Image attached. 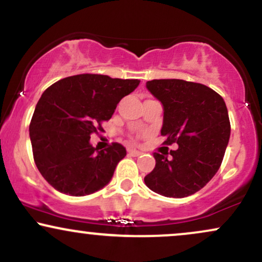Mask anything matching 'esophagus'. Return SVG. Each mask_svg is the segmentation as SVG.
I'll use <instances>...</instances> for the list:
<instances>
[{
	"label": "esophagus",
	"mask_w": 262,
	"mask_h": 262,
	"mask_svg": "<svg viewBox=\"0 0 262 262\" xmlns=\"http://www.w3.org/2000/svg\"><path fill=\"white\" fill-rule=\"evenodd\" d=\"M128 154L132 156H139L143 154V152L139 151V150H135V149H128Z\"/></svg>",
	"instance_id": "esophagus-1"
}]
</instances>
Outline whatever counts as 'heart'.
Returning <instances> with one entry per match:
<instances>
[{
    "instance_id": "heart-1",
    "label": "heart",
    "mask_w": 262,
    "mask_h": 262,
    "mask_svg": "<svg viewBox=\"0 0 262 262\" xmlns=\"http://www.w3.org/2000/svg\"><path fill=\"white\" fill-rule=\"evenodd\" d=\"M133 139H134V140H137V138H133Z\"/></svg>"
}]
</instances>
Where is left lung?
Returning <instances> with one entry per match:
<instances>
[{
  "instance_id": "1",
  "label": "left lung",
  "mask_w": 262,
  "mask_h": 262,
  "mask_svg": "<svg viewBox=\"0 0 262 262\" xmlns=\"http://www.w3.org/2000/svg\"><path fill=\"white\" fill-rule=\"evenodd\" d=\"M146 87L164 106V144L176 143L170 155L154 152L155 167L144 177L151 191L165 197L196 193L217 173L230 137L225 102L214 90L191 81L151 80Z\"/></svg>"
}]
</instances>
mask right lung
<instances>
[{
  "mask_svg": "<svg viewBox=\"0 0 262 262\" xmlns=\"http://www.w3.org/2000/svg\"><path fill=\"white\" fill-rule=\"evenodd\" d=\"M139 80L81 74L59 80L45 90L35 106L29 137L34 162L49 185L70 196L103 188L117 164L127 155L119 143L98 150L92 134L103 132L117 104L133 92Z\"/></svg>",
  "mask_w": 262,
  "mask_h": 262,
  "instance_id": "add662e5",
  "label": "right lung"
}]
</instances>
